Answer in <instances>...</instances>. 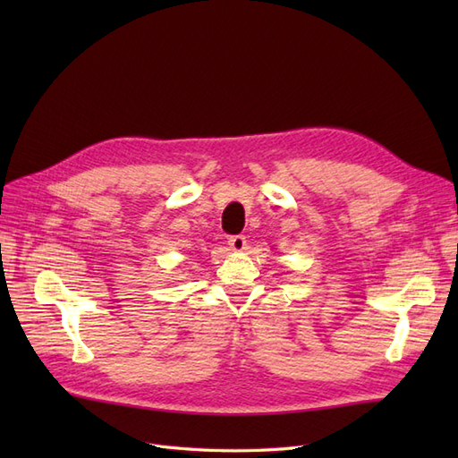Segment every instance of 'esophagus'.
Listing matches in <instances>:
<instances>
[{
    "label": "esophagus",
    "instance_id": "esophagus-1",
    "mask_svg": "<svg viewBox=\"0 0 458 458\" xmlns=\"http://www.w3.org/2000/svg\"><path fill=\"white\" fill-rule=\"evenodd\" d=\"M229 248L233 252H242L246 248V239L242 237V234H234V237H229Z\"/></svg>",
    "mask_w": 458,
    "mask_h": 458
}]
</instances>
